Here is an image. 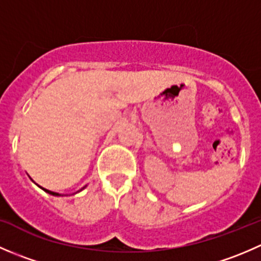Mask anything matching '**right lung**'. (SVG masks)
Wrapping results in <instances>:
<instances>
[{
	"mask_svg": "<svg viewBox=\"0 0 261 261\" xmlns=\"http://www.w3.org/2000/svg\"><path fill=\"white\" fill-rule=\"evenodd\" d=\"M39 187H40V186H39ZM40 188L43 189V191H45L46 193L51 194V196H57V197L62 196V194H60V193H57V192H51V191H49V189H45V188H43V187H40ZM84 188H86V187H83V188H82V189H84ZM82 189H81V191H82ZM81 191H78V192H81Z\"/></svg>",
	"mask_w": 261,
	"mask_h": 261,
	"instance_id": "1",
	"label": "right lung"
}]
</instances>
